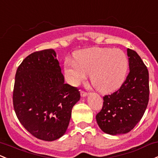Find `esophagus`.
<instances>
[{"label": "esophagus", "instance_id": "obj_1", "mask_svg": "<svg viewBox=\"0 0 158 158\" xmlns=\"http://www.w3.org/2000/svg\"><path fill=\"white\" fill-rule=\"evenodd\" d=\"M86 96H88V93L81 91V97H82V98H85V97Z\"/></svg>", "mask_w": 158, "mask_h": 158}]
</instances>
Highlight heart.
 I'll return each mask as SVG.
<instances>
[{
	"mask_svg": "<svg viewBox=\"0 0 158 158\" xmlns=\"http://www.w3.org/2000/svg\"><path fill=\"white\" fill-rule=\"evenodd\" d=\"M73 59L66 60L64 71L67 82L77 86L90 74L92 85L100 92L117 89L125 79L128 58L122 50L111 48H91L79 50Z\"/></svg>",
	"mask_w": 158,
	"mask_h": 158,
	"instance_id": "obj_1",
	"label": "heart"
}]
</instances>
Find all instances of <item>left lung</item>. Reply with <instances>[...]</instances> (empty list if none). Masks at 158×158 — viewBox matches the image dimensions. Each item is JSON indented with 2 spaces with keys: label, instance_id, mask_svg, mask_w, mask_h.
I'll return each instance as SVG.
<instances>
[{
  "label": "left lung",
  "instance_id": "1",
  "mask_svg": "<svg viewBox=\"0 0 158 158\" xmlns=\"http://www.w3.org/2000/svg\"><path fill=\"white\" fill-rule=\"evenodd\" d=\"M130 73L121 88L103 97L101 111L96 115L102 131L110 135L127 133L141 120L149 98L148 71L139 55L127 49Z\"/></svg>",
  "mask_w": 158,
  "mask_h": 158
}]
</instances>
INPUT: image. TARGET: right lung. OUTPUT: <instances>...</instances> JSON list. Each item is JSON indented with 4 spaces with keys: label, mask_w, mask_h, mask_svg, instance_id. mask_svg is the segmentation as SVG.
I'll return each mask as SVG.
<instances>
[{
    "label": "right lung",
    "mask_w": 158,
    "mask_h": 158,
    "mask_svg": "<svg viewBox=\"0 0 158 158\" xmlns=\"http://www.w3.org/2000/svg\"><path fill=\"white\" fill-rule=\"evenodd\" d=\"M13 100L22 126L36 138L50 142L65 133L80 93L64 83L55 50L45 49L29 55L18 67Z\"/></svg>",
    "instance_id": "1"
}]
</instances>
